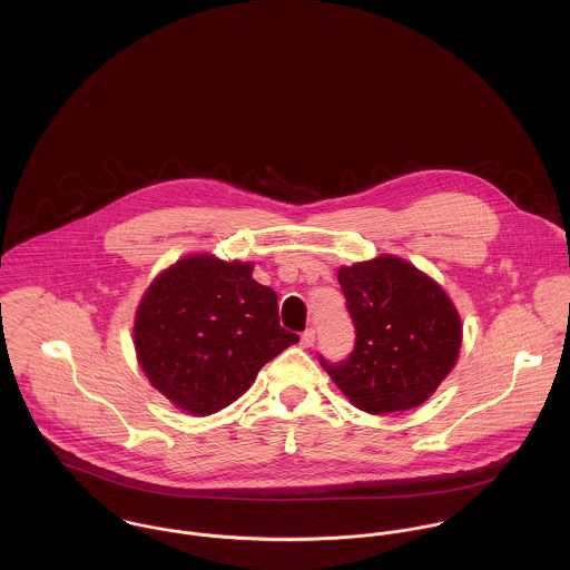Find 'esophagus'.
<instances>
[{
  "label": "esophagus",
  "mask_w": 570,
  "mask_h": 570,
  "mask_svg": "<svg viewBox=\"0 0 570 570\" xmlns=\"http://www.w3.org/2000/svg\"><path fill=\"white\" fill-rule=\"evenodd\" d=\"M314 342H316V331H314V328H307V331L301 335V344H303L305 348H309V346H314Z\"/></svg>",
  "instance_id": "obj_1"
}]
</instances>
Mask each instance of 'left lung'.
<instances>
[{
    "instance_id": "obj_1",
    "label": "left lung",
    "mask_w": 570,
    "mask_h": 570,
    "mask_svg": "<svg viewBox=\"0 0 570 570\" xmlns=\"http://www.w3.org/2000/svg\"><path fill=\"white\" fill-rule=\"evenodd\" d=\"M355 325L353 353L321 364L348 402L371 414L423 404L454 368L463 325L448 294L400 256L340 267Z\"/></svg>"
}]
</instances>
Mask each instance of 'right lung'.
Segmentation results:
<instances>
[{
    "label": "right lung",
    "instance_id": "right-lung-1",
    "mask_svg": "<svg viewBox=\"0 0 570 570\" xmlns=\"http://www.w3.org/2000/svg\"><path fill=\"white\" fill-rule=\"evenodd\" d=\"M298 335L278 323V296L252 263L193 254L145 292L134 325L138 362L173 406L213 414L239 400Z\"/></svg>",
    "mask_w": 570,
    "mask_h": 570
}]
</instances>
